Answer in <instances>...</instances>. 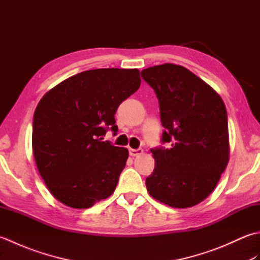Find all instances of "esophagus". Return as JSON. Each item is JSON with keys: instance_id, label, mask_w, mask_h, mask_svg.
<instances>
[{"instance_id": "1", "label": "esophagus", "mask_w": 260, "mask_h": 260, "mask_svg": "<svg viewBox=\"0 0 260 260\" xmlns=\"http://www.w3.org/2000/svg\"><path fill=\"white\" fill-rule=\"evenodd\" d=\"M143 154L142 148H137V150H134V148H129V155L131 156H139Z\"/></svg>"}]
</instances>
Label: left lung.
Wrapping results in <instances>:
<instances>
[{
    "label": "left lung",
    "instance_id": "1",
    "mask_svg": "<svg viewBox=\"0 0 260 260\" xmlns=\"http://www.w3.org/2000/svg\"><path fill=\"white\" fill-rule=\"evenodd\" d=\"M156 93L162 143L152 148L151 197L173 208H190L210 196L229 161L227 110L215 90L182 66L164 63L142 70Z\"/></svg>",
    "mask_w": 260,
    "mask_h": 260
}]
</instances>
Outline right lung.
<instances>
[{
  "mask_svg": "<svg viewBox=\"0 0 260 260\" xmlns=\"http://www.w3.org/2000/svg\"><path fill=\"white\" fill-rule=\"evenodd\" d=\"M141 86L137 69H93L60 82L33 115L32 150L41 178L58 201L87 209L112 196L128 158L103 137L116 133L115 114Z\"/></svg>",
  "mask_w": 260,
  "mask_h": 260,
  "instance_id": "obj_1",
  "label": "right lung"
}]
</instances>
